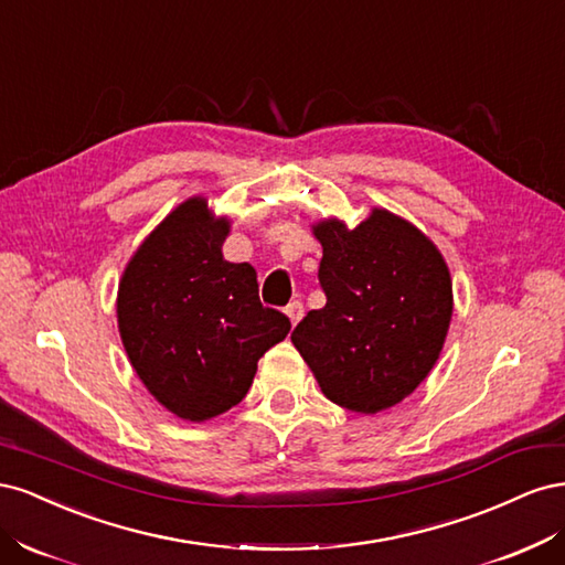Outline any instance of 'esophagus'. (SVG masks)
Returning <instances> with one entry per match:
<instances>
[{"label": "esophagus", "instance_id": "34e87169", "mask_svg": "<svg viewBox=\"0 0 565 565\" xmlns=\"http://www.w3.org/2000/svg\"><path fill=\"white\" fill-rule=\"evenodd\" d=\"M285 313H287L289 322L297 324V322L301 320V316H303V303H301V301H289V303H287V309H285Z\"/></svg>", "mask_w": 565, "mask_h": 565}]
</instances>
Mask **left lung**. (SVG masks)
Segmentation results:
<instances>
[{"label":"left lung","mask_w":565,"mask_h":565,"mask_svg":"<svg viewBox=\"0 0 565 565\" xmlns=\"http://www.w3.org/2000/svg\"><path fill=\"white\" fill-rule=\"evenodd\" d=\"M322 309L309 311L292 344L324 396L374 415L401 403L431 372L452 318V280L436 245L405 218L372 210L353 231L328 218Z\"/></svg>","instance_id":"left-lung-1"}]
</instances>
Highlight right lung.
<instances>
[{
  "mask_svg": "<svg viewBox=\"0 0 565 565\" xmlns=\"http://www.w3.org/2000/svg\"><path fill=\"white\" fill-rule=\"evenodd\" d=\"M228 231L207 200H185L119 280L117 324L129 363L158 403L188 422L241 403L259 358L292 328L259 301L256 270L224 259Z\"/></svg>",
  "mask_w": 565,
  "mask_h": 565,
  "instance_id": "add662e5",
  "label": "right lung"
}]
</instances>
